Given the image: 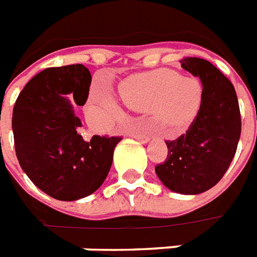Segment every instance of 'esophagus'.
Listing matches in <instances>:
<instances>
[{
	"instance_id": "esophagus-1",
	"label": "esophagus",
	"mask_w": 257,
	"mask_h": 257,
	"mask_svg": "<svg viewBox=\"0 0 257 257\" xmlns=\"http://www.w3.org/2000/svg\"><path fill=\"white\" fill-rule=\"evenodd\" d=\"M132 136L135 137L136 140L141 141V143H148L149 141L148 135H145V133H143V132H135V133H132Z\"/></svg>"
}]
</instances>
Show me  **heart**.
Returning a JSON list of instances; mask_svg holds the SVG:
<instances>
[{
  "mask_svg": "<svg viewBox=\"0 0 257 257\" xmlns=\"http://www.w3.org/2000/svg\"><path fill=\"white\" fill-rule=\"evenodd\" d=\"M120 96L137 112L153 110L155 120L165 128L181 129L191 124L203 102V86L196 78L183 77L173 69L135 74L120 85ZM92 106L116 117L120 109L110 97L92 96Z\"/></svg>",
  "mask_w": 257,
  "mask_h": 257,
  "instance_id": "1",
  "label": "heart"
}]
</instances>
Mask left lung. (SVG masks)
<instances>
[{"mask_svg": "<svg viewBox=\"0 0 257 257\" xmlns=\"http://www.w3.org/2000/svg\"><path fill=\"white\" fill-rule=\"evenodd\" d=\"M180 62L203 82V102L187 132L165 141L168 155L155 171L171 191L197 195L215 187L229 168L241 117L235 88L216 66L197 57H184Z\"/></svg>", "mask_w": 257, "mask_h": 257, "instance_id": "1", "label": "left lung"}]
</instances>
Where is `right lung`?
I'll return each mask as SVG.
<instances>
[{"instance_id":"obj_1","label":"right lung","mask_w":257,"mask_h":257,"mask_svg":"<svg viewBox=\"0 0 257 257\" xmlns=\"http://www.w3.org/2000/svg\"><path fill=\"white\" fill-rule=\"evenodd\" d=\"M92 76L82 64L48 68L22 89L13 109L14 148L22 171L46 195L73 201L101 187L120 136L86 140L64 94L85 105Z\"/></svg>"}]
</instances>
